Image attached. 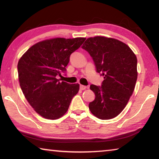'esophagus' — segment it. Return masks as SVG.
<instances>
[{"label":"esophagus","instance_id":"34e87169","mask_svg":"<svg viewBox=\"0 0 159 159\" xmlns=\"http://www.w3.org/2000/svg\"><path fill=\"white\" fill-rule=\"evenodd\" d=\"M86 88H87V87L84 86V85H82V84L80 85V89H81V90H84V89H85Z\"/></svg>","mask_w":159,"mask_h":159}]
</instances>
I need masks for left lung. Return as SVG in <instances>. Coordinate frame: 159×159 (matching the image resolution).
I'll return each instance as SVG.
<instances>
[{"instance_id": "8db88e82", "label": "left lung", "mask_w": 159, "mask_h": 159, "mask_svg": "<svg viewBox=\"0 0 159 159\" xmlns=\"http://www.w3.org/2000/svg\"><path fill=\"white\" fill-rule=\"evenodd\" d=\"M82 48L92 57L97 72L104 77L101 87H89L95 95L89 104L90 112L102 120L113 118L123 111L134 90L136 56L125 43L103 36L87 39Z\"/></svg>"}]
</instances>
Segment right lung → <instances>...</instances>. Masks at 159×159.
<instances>
[{
	"instance_id": "1",
	"label": "right lung",
	"mask_w": 159,
	"mask_h": 159,
	"mask_svg": "<svg viewBox=\"0 0 159 159\" xmlns=\"http://www.w3.org/2000/svg\"><path fill=\"white\" fill-rule=\"evenodd\" d=\"M85 38H56L40 41L27 50L18 63L20 86L27 101L44 118L55 120L64 116L79 84L61 82L57 77L66 72L72 53Z\"/></svg>"
}]
</instances>
